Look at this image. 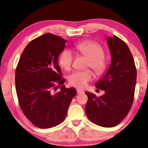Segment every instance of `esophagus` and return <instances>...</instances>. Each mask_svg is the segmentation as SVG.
Wrapping results in <instances>:
<instances>
[{
    "mask_svg": "<svg viewBox=\"0 0 148 148\" xmlns=\"http://www.w3.org/2000/svg\"><path fill=\"white\" fill-rule=\"evenodd\" d=\"M76 91H77L78 94H82V93H84V91L83 90H80V89H78L76 90Z\"/></svg>",
    "mask_w": 148,
    "mask_h": 148,
    "instance_id": "1",
    "label": "esophagus"
}]
</instances>
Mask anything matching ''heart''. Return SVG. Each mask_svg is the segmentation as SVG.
<instances>
[{
    "instance_id": "b5f03b06",
    "label": "heart",
    "mask_w": 148,
    "mask_h": 148,
    "mask_svg": "<svg viewBox=\"0 0 148 148\" xmlns=\"http://www.w3.org/2000/svg\"><path fill=\"white\" fill-rule=\"evenodd\" d=\"M76 50L80 54L89 59L88 66L95 72L100 74L105 70L106 61L104 57V50L98 43L91 41H85L76 46ZM59 64L66 70H70L73 61V54L71 50L66 49L61 52L59 57ZM93 74L91 71H75L69 76L68 80L70 85L78 88L86 87L88 82L93 79Z\"/></svg>"
}]
</instances>
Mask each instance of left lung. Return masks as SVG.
I'll return each mask as SVG.
<instances>
[{"mask_svg": "<svg viewBox=\"0 0 148 148\" xmlns=\"http://www.w3.org/2000/svg\"><path fill=\"white\" fill-rule=\"evenodd\" d=\"M111 61L103 77L95 84L104 91L99 98L86 91L88 100L85 113L98 126L111 128L119 124L130 111L133 102L136 70L128 46L115 35L106 37Z\"/></svg>", "mask_w": 148, "mask_h": 148, "instance_id": "8db88e82", "label": "left lung"}]
</instances>
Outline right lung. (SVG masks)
<instances>
[{
	"label": "right lung",
	"instance_id": "right-lung-1",
	"mask_svg": "<svg viewBox=\"0 0 148 148\" xmlns=\"http://www.w3.org/2000/svg\"><path fill=\"white\" fill-rule=\"evenodd\" d=\"M65 43V39L45 33L29 42L17 65L15 81L20 108L38 128H52L62 122L76 94L75 88L63 85L65 80L58 64ZM60 86V91L52 94V89Z\"/></svg>",
	"mask_w": 148,
	"mask_h": 148
}]
</instances>
